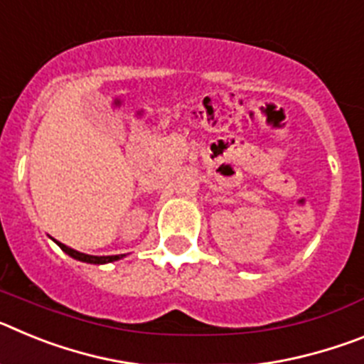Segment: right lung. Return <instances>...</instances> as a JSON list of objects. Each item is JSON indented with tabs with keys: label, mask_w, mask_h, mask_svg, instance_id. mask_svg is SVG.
Instances as JSON below:
<instances>
[{
	"label": "right lung",
	"mask_w": 364,
	"mask_h": 364,
	"mask_svg": "<svg viewBox=\"0 0 364 364\" xmlns=\"http://www.w3.org/2000/svg\"><path fill=\"white\" fill-rule=\"evenodd\" d=\"M56 244L62 247L67 255L73 257V259H76V260H82V262H87V264H107V262H114V260H120V259H124V257H125V255H107V257L87 255V253L76 252V250H73V247L65 246V244H62V242H58V240H56Z\"/></svg>",
	"instance_id": "right-lung-1"
}]
</instances>
